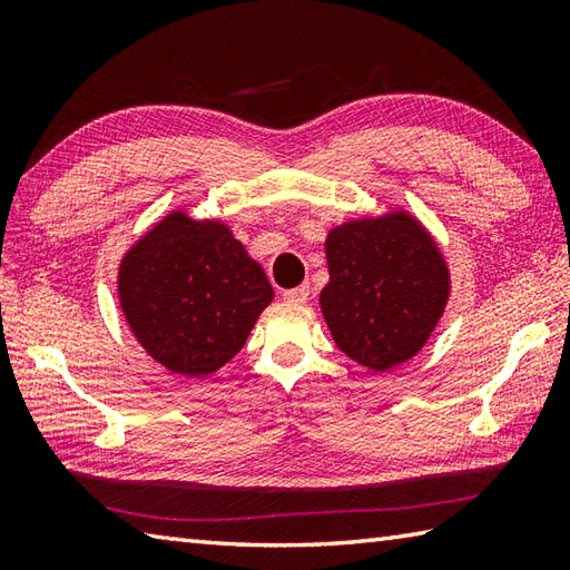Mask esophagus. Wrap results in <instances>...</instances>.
<instances>
[{
	"instance_id": "obj_1",
	"label": "esophagus",
	"mask_w": 570,
	"mask_h": 570,
	"mask_svg": "<svg viewBox=\"0 0 570 570\" xmlns=\"http://www.w3.org/2000/svg\"><path fill=\"white\" fill-rule=\"evenodd\" d=\"M308 286H296V288H288V292H284V301H288V304H306L308 301Z\"/></svg>"
}]
</instances>
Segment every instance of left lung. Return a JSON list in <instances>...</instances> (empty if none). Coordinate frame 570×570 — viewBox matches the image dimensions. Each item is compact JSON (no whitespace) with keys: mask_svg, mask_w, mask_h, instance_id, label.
<instances>
[{"mask_svg":"<svg viewBox=\"0 0 570 570\" xmlns=\"http://www.w3.org/2000/svg\"><path fill=\"white\" fill-rule=\"evenodd\" d=\"M321 313L335 345L372 372L414 357L439 325L451 272L426 227L406 210L357 217L325 237Z\"/></svg>","mask_w":570,"mask_h":570,"instance_id":"left-lung-1","label":"left lung"}]
</instances>
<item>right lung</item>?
Here are the masks:
<instances>
[{
  "label": "right lung",
  "instance_id": "right-lung-1",
  "mask_svg": "<svg viewBox=\"0 0 570 570\" xmlns=\"http://www.w3.org/2000/svg\"><path fill=\"white\" fill-rule=\"evenodd\" d=\"M117 296L139 345L198 380L239 353L274 288L223 220L171 210L125 252Z\"/></svg>",
  "mask_w": 570,
  "mask_h": 570
}]
</instances>
